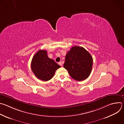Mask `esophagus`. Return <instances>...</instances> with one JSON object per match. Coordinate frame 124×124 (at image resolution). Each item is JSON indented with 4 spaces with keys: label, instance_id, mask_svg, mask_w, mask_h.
Instances as JSON below:
<instances>
[{
    "label": "esophagus",
    "instance_id": "esophagus-1",
    "mask_svg": "<svg viewBox=\"0 0 124 124\" xmlns=\"http://www.w3.org/2000/svg\"><path fill=\"white\" fill-rule=\"evenodd\" d=\"M58 64H59V65H60L61 66H62V63H61V62H59L58 63Z\"/></svg>",
    "mask_w": 124,
    "mask_h": 124
}]
</instances>
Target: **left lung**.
Wrapping results in <instances>:
<instances>
[{"instance_id":"obj_1","label":"left lung","mask_w":124,"mask_h":124,"mask_svg":"<svg viewBox=\"0 0 124 124\" xmlns=\"http://www.w3.org/2000/svg\"><path fill=\"white\" fill-rule=\"evenodd\" d=\"M92 65L93 58L89 53L82 47L74 46L66 55L64 68L73 79L80 81L89 76Z\"/></svg>"}]
</instances>
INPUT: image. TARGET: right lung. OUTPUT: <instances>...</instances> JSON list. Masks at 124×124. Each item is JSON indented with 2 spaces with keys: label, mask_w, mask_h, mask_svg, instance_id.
Returning a JSON list of instances; mask_svg holds the SVG:
<instances>
[{
  "label": "right lung",
  "mask_w": 124,
  "mask_h": 124,
  "mask_svg": "<svg viewBox=\"0 0 124 124\" xmlns=\"http://www.w3.org/2000/svg\"><path fill=\"white\" fill-rule=\"evenodd\" d=\"M31 67L35 76L46 81L53 78L56 70L61 66L48 57L46 50H40L33 56Z\"/></svg>",
  "instance_id": "right-lung-1"
}]
</instances>
